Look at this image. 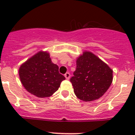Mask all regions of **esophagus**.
Instances as JSON below:
<instances>
[{
    "label": "esophagus",
    "instance_id": "esophagus-1",
    "mask_svg": "<svg viewBox=\"0 0 135 135\" xmlns=\"http://www.w3.org/2000/svg\"><path fill=\"white\" fill-rule=\"evenodd\" d=\"M64 76H65L66 79H67V80H69L70 78V74L69 73V72H67V73H66L65 74H64Z\"/></svg>",
    "mask_w": 135,
    "mask_h": 135
}]
</instances>
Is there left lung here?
Listing matches in <instances>:
<instances>
[{
    "label": "left lung",
    "mask_w": 135,
    "mask_h": 135,
    "mask_svg": "<svg viewBox=\"0 0 135 135\" xmlns=\"http://www.w3.org/2000/svg\"><path fill=\"white\" fill-rule=\"evenodd\" d=\"M112 80V69L88 51L77 59L76 71L70 79L76 97L85 102L96 100L102 97Z\"/></svg>",
    "instance_id": "1"
}]
</instances>
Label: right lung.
I'll use <instances>...</instances> for the list:
<instances>
[{
	"label": "right lung",
	"mask_w": 135,
	"mask_h": 135,
	"mask_svg": "<svg viewBox=\"0 0 135 135\" xmlns=\"http://www.w3.org/2000/svg\"><path fill=\"white\" fill-rule=\"evenodd\" d=\"M20 80L28 92L43 98L52 95L59 89L65 77L59 73V67L51 61L50 54L41 51L19 69Z\"/></svg>",
	"instance_id": "add662e5"
}]
</instances>
